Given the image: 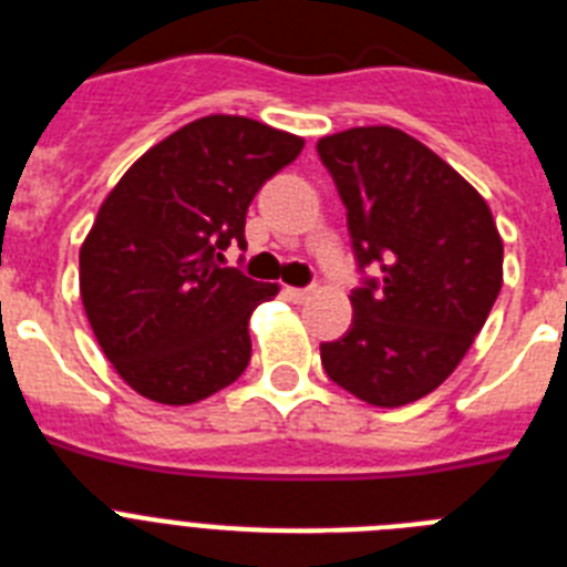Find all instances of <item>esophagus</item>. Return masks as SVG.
<instances>
[{"label":"esophagus","mask_w":567,"mask_h":567,"mask_svg":"<svg viewBox=\"0 0 567 567\" xmlns=\"http://www.w3.org/2000/svg\"><path fill=\"white\" fill-rule=\"evenodd\" d=\"M287 295L289 298L295 300V303H303V300H309L315 295V289L312 287H307V289H298V287H289L287 289Z\"/></svg>","instance_id":"esophagus-1"}]
</instances>
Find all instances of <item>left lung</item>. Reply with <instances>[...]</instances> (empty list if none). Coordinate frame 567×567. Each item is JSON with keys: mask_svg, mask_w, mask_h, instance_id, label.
Segmentation results:
<instances>
[{"mask_svg": "<svg viewBox=\"0 0 567 567\" xmlns=\"http://www.w3.org/2000/svg\"><path fill=\"white\" fill-rule=\"evenodd\" d=\"M360 267L352 329L320 343L329 380L398 409L460 365L503 287V238L483 195L434 150L389 124L323 135Z\"/></svg>", "mask_w": 567, "mask_h": 567, "instance_id": "obj_1", "label": "left lung"}]
</instances>
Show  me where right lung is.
<instances>
[{
    "mask_svg": "<svg viewBox=\"0 0 567 567\" xmlns=\"http://www.w3.org/2000/svg\"><path fill=\"white\" fill-rule=\"evenodd\" d=\"M303 138L244 115H204L122 175L79 249V292L102 352L142 398L189 405L244 374L249 315L278 284L221 267L247 247L255 193Z\"/></svg>",
    "mask_w": 567,
    "mask_h": 567,
    "instance_id": "right-lung-1",
    "label": "right lung"
}]
</instances>
